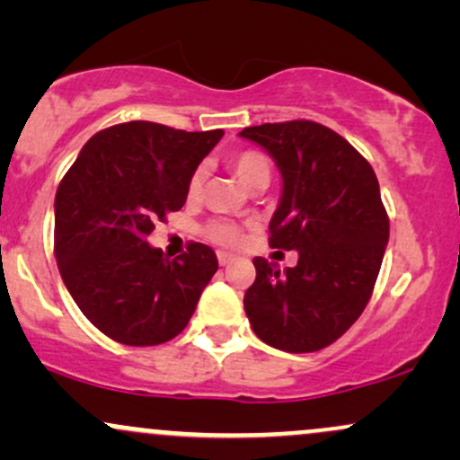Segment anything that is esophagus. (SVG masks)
<instances>
[{
    "label": "esophagus",
    "instance_id": "1",
    "mask_svg": "<svg viewBox=\"0 0 460 460\" xmlns=\"http://www.w3.org/2000/svg\"><path fill=\"white\" fill-rule=\"evenodd\" d=\"M231 261H234V255H229V252H225V251L218 252V263H220V266H229Z\"/></svg>",
    "mask_w": 460,
    "mask_h": 460
}]
</instances>
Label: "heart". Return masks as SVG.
<instances>
[{
    "label": "heart",
    "instance_id": "b5f03b06",
    "mask_svg": "<svg viewBox=\"0 0 460 460\" xmlns=\"http://www.w3.org/2000/svg\"><path fill=\"white\" fill-rule=\"evenodd\" d=\"M229 166L231 171L240 177V181L248 188L255 186L260 179H268V181H270V164H268L266 157L257 151L235 153L229 160ZM203 183L205 168H197L188 181V197L199 199L200 192H203ZM205 234H208L209 240H214L216 244L226 248H237L244 242V231H242V226L231 223V220H214V223L208 225Z\"/></svg>",
    "mask_w": 460,
    "mask_h": 460
}]
</instances>
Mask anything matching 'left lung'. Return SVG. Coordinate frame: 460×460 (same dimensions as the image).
Masks as SVG:
<instances>
[{"label": "left lung", "instance_id": "obj_1", "mask_svg": "<svg viewBox=\"0 0 460 460\" xmlns=\"http://www.w3.org/2000/svg\"><path fill=\"white\" fill-rule=\"evenodd\" d=\"M240 136L268 151L283 179L270 246L298 252L283 272L252 260L248 322L279 350H322L363 314L381 270L389 218L378 179L350 142L314 120L257 125Z\"/></svg>", "mask_w": 460, "mask_h": 460}]
</instances>
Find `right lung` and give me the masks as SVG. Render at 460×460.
Listing matches in <instances>:
<instances>
[{
  "mask_svg": "<svg viewBox=\"0 0 460 460\" xmlns=\"http://www.w3.org/2000/svg\"><path fill=\"white\" fill-rule=\"evenodd\" d=\"M223 129L131 120L94 134L56 192V261L82 314L110 340L157 346L186 329L218 270L192 242L166 260L146 237L188 199V181Z\"/></svg>",
  "mask_w": 460,
  "mask_h": 460,
  "instance_id": "1",
  "label": "right lung"
}]
</instances>
